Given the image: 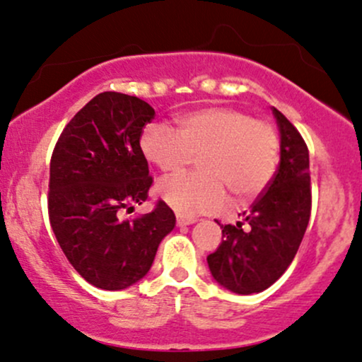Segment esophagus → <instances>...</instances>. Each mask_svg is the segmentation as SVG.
<instances>
[{"mask_svg":"<svg viewBox=\"0 0 362 362\" xmlns=\"http://www.w3.org/2000/svg\"><path fill=\"white\" fill-rule=\"evenodd\" d=\"M196 223V218L194 216H184V214H177V225L178 226H187Z\"/></svg>","mask_w":362,"mask_h":362,"instance_id":"obj_1","label":"esophagus"}]
</instances>
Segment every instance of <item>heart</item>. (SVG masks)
<instances>
[{
	"mask_svg": "<svg viewBox=\"0 0 362 362\" xmlns=\"http://www.w3.org/2000/svg\"><path fill=\"white\" fill-rule=\"evenodd\" d=\"M178 130L153 123L142 132L141 151L163 173H177L199 154L201 172L177 175L158 194L178 214L220 211L226 187L239 201L264 192L280 161V137L272 123L245 111L213 106L178 117Z\"/></svg>",
	"mask_w": 362,
	"mask_h": 362,
	"instance_id": "b5f03b06",
	"label": "heart"
}]
</instances>
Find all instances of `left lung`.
<instances>
[{
    "label": "left lung",
    "instance_id": "obj_1",
    "mask_svg": "<svg viewBox=\"0 0 362 362\" xmlns=\"http://www.w3.org/2000/svg\"><path fill=\"white\" fill-rule=\"evenodd\" d=\"M280 130V165L272 184L237 225H221V244L209 272L226 291L263 292L296 257L311 216L309 151L299 130L273 108Z\"/></svg>",
    "mask_w": 362,
    "mask_h": 362
}]
</instances>
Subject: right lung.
<instances>
[{"label":"right lung","mask_w":362,"mask_h":362,"mask_svg":"<svg viewBox=\"0 0 362 362\" xmlns=\"http://www.w3.org/2000/svg\"><path fill=\"white\" fill-rule=\"evenodd\" d=\"M153 118L142 99L101 93L66 123L51 156V228L78 275L103 291H122L146 276L175 226L165 201L148 214L123 218L153 185L141 151L142 129Z\"/></svg>","instance_id":"right-lung-1"}]
</instances>
